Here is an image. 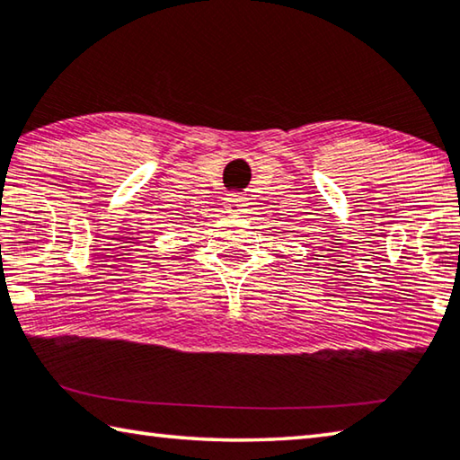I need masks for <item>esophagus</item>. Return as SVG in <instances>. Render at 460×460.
Wrapping results in <instances>:
<instances>
[{"mask_svg": "<svg viewBox=\"0 0 460 460\" xmlns=\"http://www.w3.org/2000/svg\"><path fill=\"white\" fill-rule=\"evenodd\" d=\"M227 203H229V207L233 208V211H243V208L247 207V201L241 195H237V193H231L229 197H227Z\"/></svg>", "mask_w": 460, "mask_h": 460, "instance_id": "1", "label": "esophagus"}]
</instances>
